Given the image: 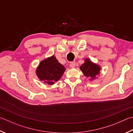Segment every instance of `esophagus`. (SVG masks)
I'll return each mask as SVG.
<instances>
[{"mask_svg": "<svg viewBox=\"0 0 133 133\" xmlns=\"http://www.w3.org/2000/svg\"><path fill=\"white\" fill-rule=\"evenodd\" d=\"M75 66H76V64H75L74 62H71L70 63V67L71 68H74Z\"/></svg>", "mask_w": 133, "mask_h": 133, "instance_id": "obj_1", "label": "esophagus"}]
</instances>
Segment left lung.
Segmentation results:
<instances>
[{
    "label": "left lung",
    "instance_id": "1",
    "mask_svg": "<svg viewBox=\"0 0 133 133\" xmlns=\"http://www.w3.org/2000/svg\"><path fill=\"white\" fill-rule=\"evenodd\" d=\"M80 69L87 77L91 78L90 79L95 78V76L99 74L100 67L97 64L92 63L89 59H86L85 62L80 66Z\"/></svg>",
    "mask_w": 133,
    "mask_h": 133
}]
</instances>
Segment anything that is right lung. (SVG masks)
<instances>
[{
    "label": "right lung",
    "instance_id": "add662e5",
    "mask_svg": "<svg viewBox=\"0 0 133 133\" xmlns=\"http://www.w3.org/2000/svg\"><path fill=\"white\" fill-rule=\"evenodd\" d=\"M64 71V67L52 56L41 62L37 70V74L41 80L52 85L61 78Z\"/></svg>",
    "mask_w": 133,
    "mask_h": 133
}]
</instances>
